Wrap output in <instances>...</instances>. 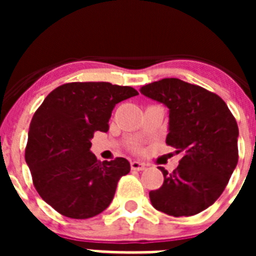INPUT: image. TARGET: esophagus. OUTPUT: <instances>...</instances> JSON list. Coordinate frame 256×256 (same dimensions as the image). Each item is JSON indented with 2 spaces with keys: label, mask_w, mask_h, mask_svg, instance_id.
Returning a JSON list of instances; mask_svg holds the SVG:
<instances>
[{
  "label": "esophagus",
  "mask_w": 256,
  "mask_h": 256,
  "mask_svg": "<svg viewBox=\"0 0 256 256\" xmlns=\"http://www.w3.org/2000/svg\"><path fill=\"white\" fill-rule=\"evenodd\" d=\"M130 168H132L133 170H144L146 165H144V162H141L133 160V162H130Z\"/></svg>",
  "instance_id": "1"
}]
</instances>
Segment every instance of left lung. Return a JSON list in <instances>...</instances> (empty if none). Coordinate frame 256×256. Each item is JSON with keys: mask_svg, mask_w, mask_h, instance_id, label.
<instances>
[{"mask_svg": "<svg viewBox=\"0 0 256 256\" xmlns=\"http://www.w3.org/2000/svg\"><path fill=\"white\" fill-rule=\"evenodd\" d=\"M140 92L169 108L165 142L183 155L172 173L160 168L164 183L150 191L151 204L168 216H195L216 202L236 168V119L218 94L178 78L150 83Z\"/></svg>", "mask_w": 256, "mask_h": 256, "instance_id": "obj_1", "label": "left lung"}]
</instances>
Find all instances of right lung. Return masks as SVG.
Wrapping results in <instances>:
<instances>
[{
	"mask_svg": "<svg viewBox=\"0 0 256 256\" xmlns=\"http://www.w3.org/2000/svg\"><path fill=\"white\" fill-rule=\"evenodd\" d=\"M134 88L108 82L66 83L51 92L33 115L26 162L40 196L73 219L102 212L118 180L130 173L124 158L112 162L91 152L94 132H108L112 108L137 96Z\"/></svg>",
	"mask_w": 256,
	"mask_h": 256,
	"instance_id": "right-lung-1",
	"label": "right lung"
}]
</instances>
